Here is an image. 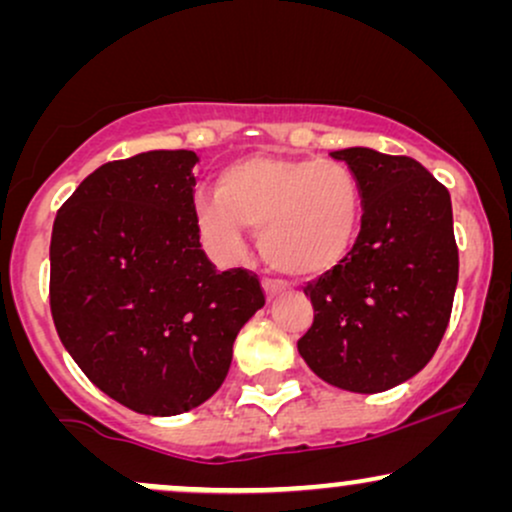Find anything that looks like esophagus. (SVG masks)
Segmentation results:
<instances>
[{"instance_id": "34e87169", "label": "esophagus", "mask_w": 512, "mask_h": 512, "mask_svg": "<svg viewBox=\"0 0 512 512\" xmlns=\"http://www.w3.org/2000/svg\"><path fill=\"white\" fill-rule=\"evenodd\" d=\"M262 289H264V296H267V301H274V298H279L281 293H284V286L276 284V281H269V279H264Z\"/></svg>"}]
</instances>
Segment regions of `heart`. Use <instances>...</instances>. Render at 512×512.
Instances as JSON below:
<instances>
[{"instance_id": "obj_1", "label": "heart", "mask_w": 512, "mask_h": 512, "mask_svg": "<svg viewBox=\"0 0 512 512\" xmlns=\"http://www.w3.org/2000/svg\"><path fill=\"white\" fill-rule=\"evenodd\" d=\"M195 216L214 250H243L245 226L260 228L262 260L281 274H325L346 260L363 221L354 170L330 158L248 156L226 166L216 192H199Z\"/></svg>"}]
</instances>
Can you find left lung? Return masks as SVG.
I'll return each instance as SVG.
<instances>
[{"instance_id":"obj_1","label":"left lung","mask_w":512,"mask_h":512,"mask_svg":"<svg viewBox=\"0 0 512 512\" xmlns=\"http://www.w3.org/2000/svg\"><path fill=\"white\" fill-rule=\"evenodd\" d=\"M363 190V221L344 262L305 286L315 317L298 339L310 370L375 395L436 354L457 289L450 192L419 161L368 146L332 151Z\"/></svg>"}]
</instances>
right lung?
Wrapping results in <instances>:
<instances>
[{"label":"right lung","mask_w":512,"mask_h":512,"mask_svg":"<svg viewBox=\"0 0 512 512\" xmlns=\"http://www.w3.org/2000/svg\"><path fill=\"white\" fill-rule=\"evenodd\" d=\"M195 163L187 149L103 163L52 226L50 310L64 349L98 390L146 416L207 402L264 305L255 274L216 272L204 255Z\"/></svg>","instance_id":"add662e5"}]
</instances>
